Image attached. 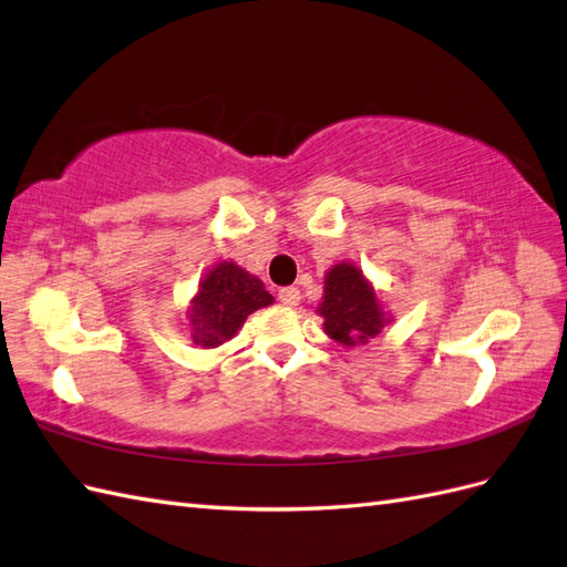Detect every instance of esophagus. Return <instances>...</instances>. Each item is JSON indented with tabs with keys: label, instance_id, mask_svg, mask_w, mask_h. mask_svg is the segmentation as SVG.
<instances>
[{
	"label": "esophagus",
	"instance_id": "1",
	"mask_svg": "<svg viewBox=\"0 0 567 567\" xmlns=\"http://www.w3.org/2000/svg\"><path fill=\"white\" fill-rule=\"evenodd\" d=\"M279 302L286 305V307H296V305L300 302V290L293 288V286L281 288V290H279Z\"/></svg>",
	"mask_w": 567,
	"mask_h": 567
}]
</instances>
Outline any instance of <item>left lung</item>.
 Here are the masks:
<instances>
[{"label": "left lung", "mask_w": 567, "mask_h": 567, "mask_svg": "<svg viewBox=\"0 0 567 567\" xmlns=\"http://www.w3.org/2000/svg\"><path fill=\"white\" fill-rule=\"evenodd\" d=\"M323 331L340 346H364L381 333L390 317L357 265L340 262L326 271L323 298L317 307Z\"/></svg>", "instance_id": "obj_1"}]
</instances>
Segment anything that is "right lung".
I'll list each match as a JSON object with an SVG mask.
<instances>
[{"mask_svg": "<svg viewBox=\"0 0 567 567\" xmlns=\"http://www.w3.org/2000/svg\"><path fill=\"white\" fill-rule=\"evenodd\" d=\"M265 284L236 262H219L198 284V293L188 307L194 346L219 348L241 329L248 315L271 305Z\"/></svg>", "mask_w": 567, "mask_h": 567, "instance_id": "add662e5", "label": "right lung"}]
</instances>
